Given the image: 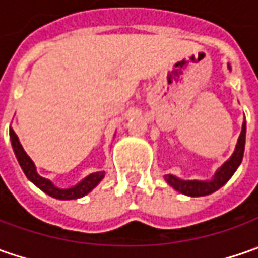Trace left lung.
<instances>
[{
	"mask_svg": "<svg viewBox=\"0 0 258 258\" xmlns=\"http://www.w3.org/2000/svg\"><path fill=\"white\" fill-rule=\"evenodd\" d=\"M228 69L231 70V66L228 64ZM244 146H245V120L243 122L241 134L238 136V141L235 145L233 155L224 162L214 173L213 179L210 181H198V179H181L175 175H165V181L172 186L175 191L179 194L188 195V197H205L210 194L218 191L223 185L228 182V179L237 171L243 161Z\"/></svg>",
	"mask_w": 258,
	"mask_h": 258,
	"instance_id": "8db88e82",
	"label": "left lung"
}]
</instances>
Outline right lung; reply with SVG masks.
I'll list each match as a JSON object with an SVG mask.
<instances>
[{
	"label": "right lung",
	"instance_id": "1",
	"mask_svg": "<svg viewBox=\"0 0 258 258\" xmlns=\"http://www.w3.org/2000/svg\"><path fill=\"white\" fill-rule=\"evenodd\" d=\"M10 139H11V145H13V151H14L15 158H17L18 164L21 166L23 172L25 173V176L34 183L37 188H40L43 192L53 197L55 200H77V198H82V197H85V195L90 192L92 189H94L99 185V182L103 179L104 175H106L104 171L93 172L90 173V175H87L80 182H77L73 186H70V188H58L50 179L43 178V176L38 175L37 169H35L34 162L31 161V158L28 155L25 154L24 148H23V145L20 144V139H18V136L13 131V127L10 129Z\"/></svg>",
	"mask_w": 258,
	"mask_h": 258
}]
</instances>
